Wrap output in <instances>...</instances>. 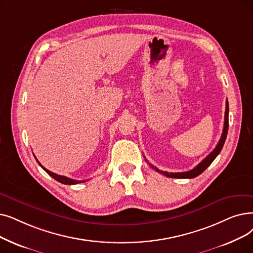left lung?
<instances>
[{"label":"left lung","instance_id":"8db88e82","mask_svg":"<svg viewBox=\"0 0 253 253\" xmlns=\"http://www.w3.org/2000/svg\"><path fill=\"white\" fill-rule=\"evenodd\" d=\"M225 105H226V107H225V115H224V126H223V131H222L221 137H220V139H219L216 148L210 154H209V155L201 163L197 164V166L194 169H192L191 170H188V171H184V172H168V171L159 170L157 168L151 166V164H150V166L156 171H158V172H160L164 175H167V177H169V178L192 179V178L197 177L199 174H201L214 161V159L218 156V154L221 152V149H222L224 142H225L226 135H227V130H228V102H227V100H226Z\"/></svg>","mask_w":253,"mask_h":253}]
</instances>
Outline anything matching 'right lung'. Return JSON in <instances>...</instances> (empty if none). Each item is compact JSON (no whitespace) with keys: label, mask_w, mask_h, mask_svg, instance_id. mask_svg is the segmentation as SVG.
I'll list each match as a JSON object with an SVG mask.
<instances>
[{"label":"right lung","mask_w":253,"mask_h":253,"mask_svg":"<svg viewBox=\"0 0 253 253\" xmlns=\"http://www.w3.org/2000/svg\"><path fill=\"white\" fill-rule=\"evenodd\" d=\"M37 160V159H36ZM37 162L39 163V166L44 169L50 177H52L54 180H57L58 182H60V183H62V184H65V185H74V184H79V183H83V182H85V181H78V180H73V179H70V178H67V177H65V175H60V174H57V173H54V172H52V171H50V170H48V169H46L45 168H43L42 166H41V163L37 160Z\"/></svg>","instance_id":"right-lung-1"}]
</instances>
